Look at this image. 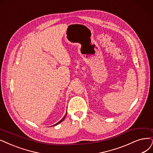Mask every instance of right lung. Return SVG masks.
<instances>
[{
  "label": "right lung",
  "mask_w": 153,
  "mask_h": 153,
  "mask_svg": "<svg viewBox=\"0 0 153 153\" xmlns=\"http://www.w3.org/2000/svg\"><path fill=\"white\" fill-rule=\"evenodd\" d=\"M66 115H67V113H66V114H65V116H64V117H63V118H62V120H60V122H58V123H56V124H55V125H54V126H56V125H57V124H59V123H60V122H62V121H63V120H64V118H65V117H66Z\"/></svg>",
  "instance_id": "obj_1"
}]
</instances>
